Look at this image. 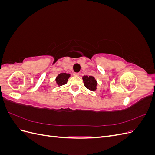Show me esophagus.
<instances>
[{"instance_id": "34e87169", "label": "esophagus", "mask_w": 155, "mask_h": 155, "mask_svg": "<svg viewBox=\"0 0 155 155\" xmlns=\"http://www.w3.org/2000/svg\"><path fill=\"white\" fill-rule=\"evenodd\" d=\"M79 75H80V74L78 73V72H74V76H79Z\"/></svg>"}]
</instances>
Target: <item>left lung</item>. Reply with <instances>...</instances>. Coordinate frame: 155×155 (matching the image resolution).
<instances>
[{
  "instance_id": "obj_1",
  "label": "left lung",
  "mask_w": 155,
  "mask_h": 155,
  "mask_svg": "<svg viewBox=\"0 0 155 155\" xmlns=\"http://www.w3.org/2000/svg\"><path fill=\"white\" fill-rule=\"evenodd\" d=\"M84 86H85L89 91H96L97 89V82L94 77L92 76H84L82 77Z\"/></svg>"
}]
</instances>
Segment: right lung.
<instances>
[{"label": "right lung", "instance_id": "obj_1", "mask_svg": "<svg viewBox=\"0 0 155 155\" xmlns=\"http://www.w3.org/2000/svg\"><path fill=\"white\" fill-rule=\"evenodd\" d=\"M70 77V74L67 73H61L58 75L55 78L56 85L58 87L65 85L68 81V78Z\"/></svg>", "mask_w": 155, "mask_h": 155}]
</instances>
